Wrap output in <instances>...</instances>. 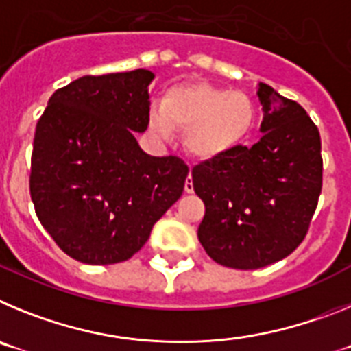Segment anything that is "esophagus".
<instances>
[{
    "label": "esophagus",
    "instance_id": "1",
    "mask_svg": "<svg viewBox=\"0 0 351 351\" xmlns=\"http://www.w3.org/2000/svg\"><path fill=\"white\" fill-rule=\"evenodd\" d=\"M184 191L186 193H193V181H191V173L188 176V179H186V182H184Z\"/></svg>",
    "mask_w": 351,
    "mask_h": 351
}]
</instances>
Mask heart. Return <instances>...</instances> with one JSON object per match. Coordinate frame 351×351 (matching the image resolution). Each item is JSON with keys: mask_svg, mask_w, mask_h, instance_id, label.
Returning a JSON list of instances; mask_svg holds the SVG:
<instances>
[{"mask_svg": "<svg viewBox=\"0 0 351 351\" xmlns=\"http://www.w3.org/2000/svg\"><path fill=\"white\" fill-rule=\"evenodd\" d=\"M255 107L243 93H230L209 84L173 86L163 95L161 110L149 114V128L169 138L184 130L188 153L200 160L221 156L243 141L253 126Z\"/></svg>", "mask_w": 351, "mask_h": 351, "instance_id": "obj_1", "label": "heart"}]
</instances>
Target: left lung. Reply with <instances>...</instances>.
Masks as SVG:
<instances>
[{"instance_id":"left-lung-1","label":"left lung","mask_w":351,"mask_h":351,"mask_svg":"<svg viewBox=\"0 0 351 351\" xmlns=\"http://www.w3.org/2000/svg\"><path fill=\"white\" fill-rule=\"evenodd\" d=\"M262 137L234 145L191 170L206 214L198 241L232 269L283 260L304 241L322 193L320 132L297 101L260 82Z\"/></svg>"}]
</instances>
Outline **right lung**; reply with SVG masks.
Wrapping results in <instances>:
<instances>
[{
  "label": "right lung",
  "instance_id": "obj_1",
  "mask_svg": "<svg viewBox=\"0 0 351 351\" xmlns=\"http://www.w3.org/2000/svg\"><path fill=\"white\" fill-rule=\"evenodd\" d=\"M153 79L144 68L84 75L36 123L31 200L54 243L82 263L132 258L184 190V161L149 156L133 133L147 130Z\"/></svg>",
  "mask_w": 351,
  "mask_h": 351
}]
</instances>
